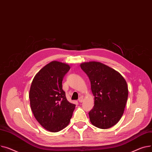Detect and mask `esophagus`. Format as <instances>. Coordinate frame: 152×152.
Instances as JSON below:
<instances>
[{
	"instance_id": "esophagus-1",
	"label": "esophagus",
	"mask_w": 152,
	"mask_h": 152,
	"mask_svg": "<svg viewBox=\"0 0 152 152\" xmlns=\"http://www.w3.org/2000/svg\"><path fill=\"white\" fill-rule=\"evenodd\" d=\"M78 101L80 102H82L83 101V97H79V99H78Z\"/></svg>"
}]
</instances>
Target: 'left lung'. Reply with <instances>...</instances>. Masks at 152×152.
<instances>
[{
  "label": "left lung",
  "instance_id": "obj_1",
  "mask_svg": "<svg viewBox=\"0 0 152 152\" xmlns=\"http://www.w3.org/2000/svg\"><path fill=\"white\" fill-rule=\"evenodd\" d=\"M91 82L94 105L89 112L97 128L108 129L117 124L124 112L128 96L126 80L117 71L99 62L80 65Z\"/></svg>",
  "mask_w": 152,
  "mask_h": 152
}]
</instances>
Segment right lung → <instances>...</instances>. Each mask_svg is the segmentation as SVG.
Instances as JSON below:
<instances>
[{"label": "right lung", "instance_id": "1", "mask_svg": "<svg viewBox=\"0 0 152 152\" xmlns=\"http://www.w3.org/2000/svg\"><path fill=\"white\" fill-rule=\"evenodd\" d=\"M70 66L52 61L34 77L29 91L30 105L35 118L47 130L56 132L65 128L75 105L66 99L62 82Z\"/></svg>", "mask_w": 152, "mask_h": 152}]
</instances>
